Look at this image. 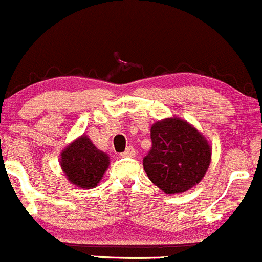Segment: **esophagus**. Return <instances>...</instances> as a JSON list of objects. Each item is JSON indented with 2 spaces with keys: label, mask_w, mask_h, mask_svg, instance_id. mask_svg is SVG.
Returning a JSON list of instances; mask_svg holds the SVG:
<instances>
[{
  "label": "esophagus",
  "mask_w": 262,
  "mask_h": 262,
  "mask_svg": "<svg viewBox=\"0 0 262 262\" xmlns=\"http://www.w3.org/2000/svg\"><path fill=\"white\" fill-rule=\"evenodd\" d=\"M121 155H123L124 158H134V156H136V150H134V148L132 147V146H129V147L126 148V150L124 151V152L121 154Z\"/></svg>",
  "instance_id": "obj_1"
}]
</instances>
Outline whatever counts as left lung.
Wrapping results in <instances>:
<instances>
[{
  "label": "left lung",
  "mask_w": 262,
  "mask_h": 262,
  "mask_svg": "<svg viewBox=\"0 0 262 262\" xmlns=\"http://www.w3.org/2000/svg\"><path fill=\"white\" fill-rule=\"evenodd\" d=\"M152 147L143 159V169L165 194H182L202 181L212 159L204 136L178 116L159 120L151 126Z\"/></svg>",
  "instance_id": "8db88e82"
}]
</instances>
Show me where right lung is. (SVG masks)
Here are the masks:
<instances>
[{
	"label": "right lung",
	"instance_id": "obj_1",
	"mask_svg": "<svg viewBox=\"0 0 262 262\" xmlns=\"http://www.w3.org/2000/svg\"><path fill=\"white\" fill-rule=\"evenodd\" d=\"M59 164L67 180L81 189H94L110 165V156L98 150L86 134L60 152Z\"/></svg>",
	"mask_w": 262,
	"mask_h": 262
}]
</instances>
